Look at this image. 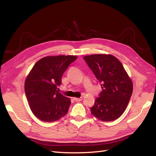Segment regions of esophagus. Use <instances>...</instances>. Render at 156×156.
<instances>
[{
  "mask_svg": "<svg viewBox=\"0 0 156 156\" xmlns=\"http://www.w3.org/2000/svg\"><path fill=\"white\" fill-rule=\"evenodd\" d=\"M74 100L76 102H79V101H81L82 100V97H80V98H74Z\"/></svg>",
  "mask_w": 156,
  "mask_h": 156,
  "instance_id": "obj_1",
  "label": "esophagus"
}]
</instances>
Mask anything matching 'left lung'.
Here are the masks:
<instances>
[{
    "mask_svg": "<svg viewBox=\"0 0 156 156\" xmlns=\"http://www.w3.org/2000/svg\"><path fill=\"white\" fill-rule=\"evenodd\" d=\"M84 59L101 83L102 92L96 98L91 113L103 121L120 117L133 92V83L123 66L112 55L94 54Z\"/></svg>",
    "mask_w": 156,
    "mask_h": 156,
    "instance_id": "1",
    "label": "left lung"
}]
</instances>
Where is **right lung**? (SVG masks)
I'll return each mask as SVG.
<instances>
[{
	"instance_id": "right-lung-1",
	"label": "right lung",
	"mask_w": 156,
	"mask_h": 156,
	"mask_svg": "<svg viewBox=\"0 0 156 156\" xmlns=\"http://www.w3.org/2000/svg\"><path fill=\"white\" fill-rule=\"evenodd\" d=\"M75 55L47 56L36 62L25 82V92L29 107L36 117L44 122H54L64 117L71 101L58 91L62 77Z\"/></svg>"
}]
</instances>
